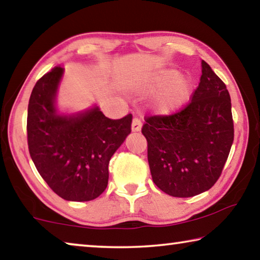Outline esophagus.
<instances>
[{
	"label": "esophagus",
	"mask_w": 260,
	"mask_h": 260,
	"mask_svg": "<svg viewBox=\"0 0 260 260\" xmlns=\"http://www.w3.org/2000/svg\"><path fill=\"white\" fill-rule=\"evenodd\" d=\"M141 127H142V121L139 117H134L133 122H132V131L133 132H140Z\"/></svg>",
	"instance_id": "obj_1"
}]
</instances>
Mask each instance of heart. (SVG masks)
<instances>
[{
  "label": "heart",
  "instance_id": "obj_1",
  "mask_svg": "<svg viewBox=\"0 0 260 260\" xmlns=\"http://www.w3.org/2000/svg\"><path fill=\"white\" fill-rule=\"evenodd\" d=\"M179 73L175 71L161 72L149 86L150 90H166L158 98L156 110L162 114H169L178 111L186 104L191 95V83L187 79H178Z\"/></svg>",
  "mask_w": 260,
  "mask_h": 260
}]
</instances>
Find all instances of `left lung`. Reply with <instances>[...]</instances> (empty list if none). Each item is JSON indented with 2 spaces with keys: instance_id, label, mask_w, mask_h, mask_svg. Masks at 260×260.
<instances>
[{
  "instance_id": "left-lung-1",
  "label": "left lung",
  "mask_w": 260,
  "mask_h": 260,
  "mask_svg": "<svg viewBox=\"0 0 260 260\" xmlns=\"http://www.w3.org/2000/svg\"><path fill=\"white\" fill-rule=\"evenodd\" d=\"M152 181L173 197H191L218 181L234 141L231 96L206 61L189 103L165 116L147 117Z\"/></svg>"
}]
</instances>
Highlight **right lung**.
I'll list each match as a JSON object with an SVG mask.
<instances>
[{
    "instance_id": "obj_1",
    "label": "right lung",
    "mask_w": 260,
    "mask_h": 260,
    "mask_svg": "<svg viewBox=\"0 0 260 260\" xmlns=\"http://www.w3.org/2000/svg\"><path fill=\"white\" fill-rule=\"evenodd\" d=\"M63 69L56 67L35 83L27 111L30 158L51 190L61 199H98L108 186L110 158L132 132L131 113L110 119L94 108L77 116H60L55 95Z\"/></svg>"
}]
</instances>
